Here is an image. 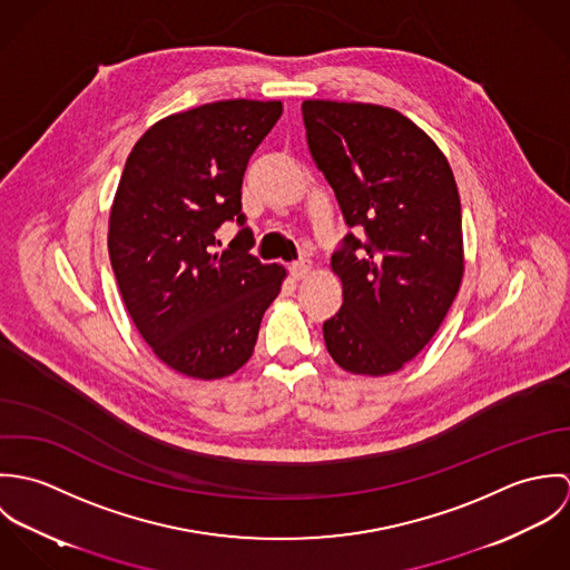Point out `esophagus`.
Listing matches in <instances>:
<instances>
[{
    "mask_svg": "<svg viewBox=\"0 0 570 570\" xmlns=\"http://www.w3.org/2000/svg\"><path fill=\"white\" fill-rule=\"evenodd\" d=\"M289 272H292L294 281H303V278H307V276L314 274V265H312V261H298V263H294V265L289 267Z\"/></svg>",
    "mask_w": 570,
    "mask_h": 570,
    "instance_id": "1",
    "label": "esophagus"
}]
</instances>
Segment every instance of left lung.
<instances>
[{
  "label": "left lung",
  "instance_id": "obj_1",
  "mask_svg": "<svg viewBox=\"0 0 570 570\" xmlns=\"http://www.w3.org/2000/svg\"><path fill=\"white\" fill-rule=\"evenodd\" d=\"M314 163L346 235L331 256L342 307L323 325L333 362L355 375L404 368L450 312L465 269L461 197L436 142L397 109L305 100Z\"/></svg>",
  "mask_w": 570,
  "mask_h": 570
}]
</instances>
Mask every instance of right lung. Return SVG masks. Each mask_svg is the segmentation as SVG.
I'll use <instances>...</instances> for the list:
<instances>
[{
    "instance_id": "obj_1",
    "label": "right lung",
    "mask_w": 570,
    "mask_h": 570,
    "mask_svg": "<svg viewBox=\"0 0 570 570\" xmlns=\"http://www.w3.org/2000/svg\"><path fill=\"white\" fill-rule=\"evenodd\" d=\"M281 100H217L170 114L131 149L109 213V258L145 342L173 371L222 380L249 360L285 267L249 254V228L226 249L215 230L244 226L242 184Z\"/></svg>"
}]
</instances>
